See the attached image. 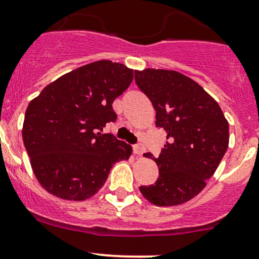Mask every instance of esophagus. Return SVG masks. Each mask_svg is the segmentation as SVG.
I'll list each match as a JSON object with an SVG mask.
<instances>
[{
  "instance_id": "1",
  "label": "esophagus",
  "mask_w": 259,
  "mask_h": 259,
  "mask_svg": "<svg viewBox=\"0 0 259 259\" xmlns=\"http://www.w3.org/2000/svg\"><path fill=\"white\" fill-rule=\"evenodd\" d=\"M133 151L137 155H142L144 152H146V148H144V146L142 143H138V144H135L133 146Z\"/></svg>"
}]
</instances>
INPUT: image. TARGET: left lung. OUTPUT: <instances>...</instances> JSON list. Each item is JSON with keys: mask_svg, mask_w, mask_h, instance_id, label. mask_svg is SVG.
Listing matches in <instances>:
<instances>
[{"mask_svg": "<svg viewBox=\"0 0 259 259\" xmlns=\"http://www.w3.org/2000/svg\"><path fill=\"white\" fill-rule=\"evenodd\" d=\"M135 80L154 107L155 126L166 133L162 153L153 158L159 177L140 191L157 206L184 204L206 186L224 158L229 122L201 86L178 71L136 70Z\"/></svg>", "mask_w": 259, "mask_h": 259, "instance_id": "1", "label": "left lung"}]
</instances>
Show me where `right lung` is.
Masks as SVG:
<instances>
[{"label":"right lung","mask_w":259,"mask_h":259,"mask_svg":"<svg viewBox=\"0 0 259 259\" xmlns=\"http://www.w3.org/2000/svg\"><path fill=\"white\" fill-rule=\"evenodd\" d=\"M132 80V69L100 60L63 75L29 102L22 136L48 193L82 201L102 188L113 164L128 159L132 147L101 131L116 121L112 104Z\"/></svg>","instance_id":"1"}]
</instances>
